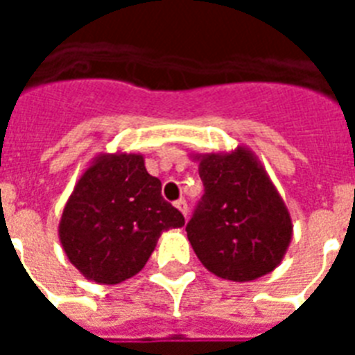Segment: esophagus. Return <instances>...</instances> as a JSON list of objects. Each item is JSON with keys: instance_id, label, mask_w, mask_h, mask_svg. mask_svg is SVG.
I'll return each instance as SVG.
<instances>
[{"instance_id": "esophagus-1", "label": "esophagus", "mask_w": 355, "mask_h": 355, "mask_svg": "<svg viewBox=\"0 0 355 355\" xmlns=\"http://www.w3.org/2000/svg\"><path fill=\"white\" fill-rule=\"evenodd\" d=\"M175 206H177L178 210H180V214H182L184 217H188V202L184 199H178L177 202H175Z\"/></svg>"}]
</instances>
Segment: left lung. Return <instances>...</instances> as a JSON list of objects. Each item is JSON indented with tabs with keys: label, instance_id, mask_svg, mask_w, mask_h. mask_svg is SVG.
<instances>
[{
	"label": "left lung",
	"instance_id": "8db88e82",
	"mask_svg": "<svg viewBox=\"0 0 355 355\" xmlns=\"http://www.w3.org/2000/svg\"><path fill=\"white\" fill-rule=\"evenodd\" d=\"M193 160L205 195L186 232L200 263L232 282L272 272L291 243L293 221L263 164L245 145Z\"/></svg>",
	"mask_w": 355,
	"mask_h": 355
}]
</instances>
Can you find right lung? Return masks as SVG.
<instances>
[{
    "instance_id": "add662e5",
    "label": "right lung",
    "mask_w": 355,
    "mask_h": 355,
    "mask_svg": "<svg viewBox=\"0 0 355 355\" xmlns=\"http://www.w3.org/2000/svg\"><path fill=\"white\" fill-rule=\"evenodd\" d=\"M184 227L139 153H103L75 184L58 223L69 263L86 280L114 286L144 269L158 237Z\"/></svg>"
}]
</instances>
